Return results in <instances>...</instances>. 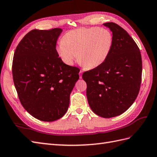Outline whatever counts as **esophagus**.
<instances>
[{
	"label": "esophagus",
	"mask_w": 157,
	"mask_h": 157,
	"mask_svg": "<svg viewBox=\"0 0 157 157\" xmlns=\"http://www.w3.org/2000/svg\"><path fill=\"white\" fill-rule=\"evenodd\" d=\"M82 73H83V71H82V70H80V71H79V78H82Z\"/></svg>",
	"instance_id": "34e87169"
}]
</instances>
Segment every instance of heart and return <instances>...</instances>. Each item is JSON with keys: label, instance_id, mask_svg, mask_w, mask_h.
Wrapping results in <instances>:
<instances>
[{"label": "heart", "instance_id": "obj_1", "mask_svg": "<svg viewBox=\"0 0 157 157\" xmlns=\"http://www.w3.org/2000/svg\"><path fill=\"white\" fill-rule=\"evenodd\" d=\"M113 40V35L107 29L79 28L64 34L56 51L67 65H72L78 55V62L91 69L105 61L110 54Z\"/></svg>", "mask_w": 157, "mask_h": 157}]
</instances>
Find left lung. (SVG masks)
<instances>
[{"label":"left lung","mask_w":157,"mask_h":157,"mask_svg":"<svg viewBox=\"0 0 157 157\" xmlns=\"http://www.w3.org/2000/svg\"><path fill=\"white\" fill-rule=\"evenodd\" d=\"M113 34L110 54L101 65L85 71L86 95L91 110L111 118L123 113L139 94L142 75L140 50L129 34L113 22L104 23Z\"/></svg>","instance_id":"left-lung-1"}]
</instances>
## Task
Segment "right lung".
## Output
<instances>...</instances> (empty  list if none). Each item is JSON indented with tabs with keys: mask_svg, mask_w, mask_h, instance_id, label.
<instances>
[{
	"mask_svg": "<svg viewBox=\"0 0 157 157\" xmlns=\"http://www.w3.org/2000/svg\"><path fill=\"white\" fill-rule=\"evenodd\" d=\"M62 30H33L16 48L14 86L23 107L36 119L54 121L66 114L79 69L64 63L56 49Z\"/></svg>",
	"mask_w": 157,
	"mask_h": 157,
	"instance_id": "1",
	"label": "right lung"
}]
</instances>
